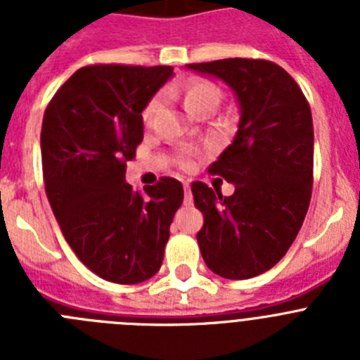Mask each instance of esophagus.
<instances>
[{"label": "esophagus", "mask_w": 360, "mask_h": 360, "mask_svg": "<svg viewBox=\"0 0 360 360\" xmlns=\"http://www.w3.org/2000/svg\"><path fill=\"white\" fill-rule=\"evenodd\" d=\"M184 196H186V205L193 203V193H191L189 182H184Z\"/></svg>", "instance_id": "esophagus-1"}]
</instances>
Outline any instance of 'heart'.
Returning <instances> with one entry per match:
<instances>
[{
	"label": "heart",
	"mask_w": 360,
	"mask_h": 360,
	"mask_svg": "<svg viewBox=\"0 0 360 360\" xmlns=\"http://www.w3.org/2000/svg\"><path fill=\"white\" fill-rule=\"evenodd\" d=\"M219 101V91L214 84L207 81H202V79H193L186 84L184 88V104H186L187 111L189 113H195L200 108L212 106L216 108ZM158 106H160V97H155L149 101V104L144 110V120L153 119V115L157 113Z\"/></svg>",
	"instance_id": "heart-1"
}]
</instances>
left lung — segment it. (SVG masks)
Here are the masks:
<instances>
[{"label": "left lung", "mask_w": 360, "mask_h": 360, "mask_svg": "<svg viewBox=\"0 0 360 360\" xmlns=\"http://www.w3.org/2000/svg\"><path fill=\"white\" fill-rule=\"evenodd\" d=\"M186 68L225 82L240 110L234 141L209 167L234 184V195L191 186L203 214L200 252L221 278H254L287 254L310 205V106L297 82L270 61L234 57Z\"/></svg>", "instance_id": "left-lung-1"}]
</instances>
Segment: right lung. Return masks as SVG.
Returning <instances> with one entry per match:
<instances>
[{"mask_svg": "<svg viewBox=\"0 0 360 360\" xmlns=\"http://www.w3.org/2000/svg\"><path fill=\"white\" fill-rule=\"evenodd\" d=\"M173 75L171 66H84L44 111L46 196L73 252L106 281L135 285L157 274L184 202L174 178L146 195L126 182V162L144 139L142 111Z\"/></svg>", "mask_w": 360, "mask_h": 360, "instance_id": "right-lung-1", "label": "right lung"}]
</instances>
